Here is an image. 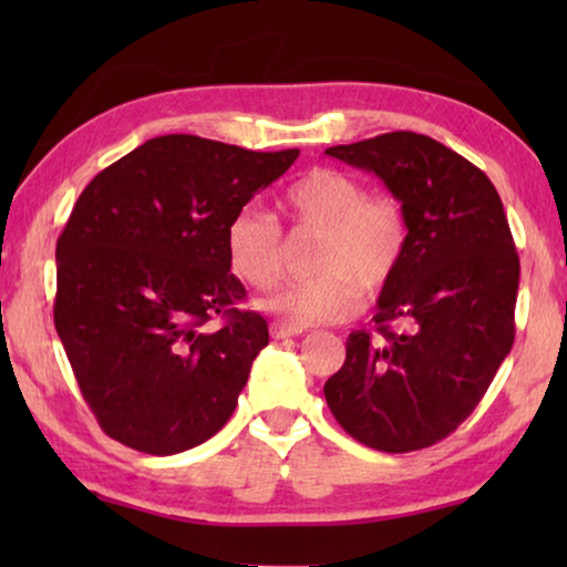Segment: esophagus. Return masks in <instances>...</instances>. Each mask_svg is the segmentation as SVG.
Listing matches in <instances>:
<instances>
[{
    "mask_svg": "<svg viewBox=\"0 0 567 567\" xmlns=\"http://www.w3.org/2000/svg\"><path fill=\"white\" fill-rule=\"evenodd\" d=\"M300 332H302V328H292V324H287V322H280V320L270 322V334L275 340L292 338V334H300Z\"/></svg>",
    "mask_w": 567,
    "mask_h": 567,
    "instance_id": "1",
    "label": "esophagus"
}]
</instances>
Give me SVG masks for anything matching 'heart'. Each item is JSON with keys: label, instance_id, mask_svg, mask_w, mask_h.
<instances>
[{"label": "heart", "instance_id": "1", "mask_svg": "<svg viewBox=\"0 0 567 567\" xmlns=\"http://www.w3.org/2000/svg\"><path fill=\"white\" fill-rule=\"evenodd\" d=\"M280 209L297 229L322 233L315 249V280L287 285L262 307L292 328L338 324L362 310L364 292L385 287L402 260L408 227L388 195L338 167H315L287 185ZM227 265L239 282L272 290L285 275L282 229L260 209H239L225 229Z\"/></svg>", "mask_w": 567, "mask_h": 567}]
</instances>
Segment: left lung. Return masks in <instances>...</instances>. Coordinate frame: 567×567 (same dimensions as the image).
<instances>
[{
    "label": "left lung",
    "instance_id": "obj_1",
    "mask_svg": "<svg viewBox=\"0 0 567 567\" xmlns=\"http://www.w3.org/2000/svg\"><path fill=\"white\" fill-rule=\"evenodd\" d=\"M324 155L380 177L408 227L372 318L380 338L350 332L324 400L362 445H435L477 408L515 340L520 260L501 195L483 169L425 134L388 132Z\"/></svg>",
    "mask_w": 567,
    "mask_h": 567
}]
</instances>
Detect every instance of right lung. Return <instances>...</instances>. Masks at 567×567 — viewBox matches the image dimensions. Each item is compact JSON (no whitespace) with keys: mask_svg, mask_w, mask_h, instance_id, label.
Listing matches in <instances>:
<instances>
[{"mask_svg":"<svg viewBox=\"0 0 567 567\" xmlns=\"http://www.w3.org/2000/svg\"><path fill=\"white\" fill-rule=\"evenodd\" d=\"M300 150L249 152L195 134L147 140L102 169L56 239L54 328L100 427L150 455L213 437L270 342L239 310L225 229ZM223 313L219 331L204 322Z\"/></svg>","mask_w":567,"mask_h":567,"instance_id":"1","label":"right lung"}]
</instances>
